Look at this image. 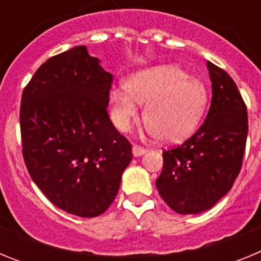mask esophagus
<instances>
[{
    "label": "esophagus",
    "mask_w": 261,
    "mask_h": 261,
    "mask_svg": "<svg viewBox=\"0 0 261 261\" xmlns=\"http://www.w3.org/2000/svg\"><path fill=\"white\" fill-rule=\"evenodd\" d=\"M132 153H133V155H135V156H141V155H144L145 153H146V149H145V147L138 146V145H133Z\"/></svg>",
    "instance_id": "34e87169"
}]
</instances>
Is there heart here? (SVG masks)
Instances as JSON below:
<instances>
[{
    "label": "heart",
    "mask_w": 261,
    "mask_h": 261,
    "mask_svg": "<svg viewBox=\"0 0 261 261\" xmlns=\"http://www.w3.org/2000/svg\"><path fill=\"white\" fill-rule=\"evenodd\" d=\"M145 106L144 121L162 142H180L195 133L208 106V90L175 65H159L137 71L124 87L110 93L111 119L120 130H128Z\"/></svg>",
    "instance_id": "obj_1"
}]
</instances>
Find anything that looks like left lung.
<instances>
[{
    "instance_id": "left-lung-1",
    "label": "left lung",
    "mask_w": 261,
    "mask_h": 261,
    "mask_svg": "<svg viewBox=\"0 0 261 261\" xmlns=\"http://www.w3.org/2000/svg\"><path fill=\"white\" fill-rule=\"evenodd\" d=\"M212 103L204 124L180 146L163 151L155 186L166 204L179 214L213 208L239 175L248 133L247 107L223 69L206 64Z\"/></svg>"
}]
</instances>
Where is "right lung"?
<instances>
[{
  "label": "right lung",
  "mask_w": 261,
  "mask_h": 261,
  "mask_svg": "<svg viewBox=\"0 0 261 261\" xmlns=\"http://www.w3.org/2000/svg\"><path fill=\"white\" fill-rule=\"evenodd\" d=\"M112 74L85 45L48 59L20 100L22 153L30 176L57 208L105 213L132 161V145L107 112Z\"/></svg>",
  "instance_id": "obj_1"
}]
</instances>
